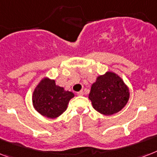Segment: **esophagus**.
Listing matches in <instances>:
<instances>
[{"mask_svg":"<svg viewBox=\"0 0 157 157\" xmlns=\"http://www.w3.org/2000/svg\"><path fill=\"white\" fill-rule=\"evenodd\" d=\"M77 95H78V96H83V95H84V91H83V90L79 91L78 93H77Z\"/></svg>","mask_w":157,"mask_h":157,"instance_id":"esophagus-1","label":"esophagus"}]
</instances>
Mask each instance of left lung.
Wrapping results in <instances>:
<instances>
[{
    "label": "left lung",
    "instance_id": "8db88e82",
    "mask_svg": "<svg viewBox=\"0 0 157 157\" xmlns=\"http://www.w3.org/2000/svg\"><path fill=\"white\" fill-rule=\"evenodd\" d=\"M129 89L120 76L107 72L92 85L89 98L93 107L104 115L120 111L129 100Z\"/></svg>",
    "mask_w": 157,
    "mask_h": 157
}]
</instances>
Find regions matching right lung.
Returning <instances> with one entry per match:
<instances>
[{
    "mask_svg": "<svg viewBox=\"0 0 157 157\" xmlns=\"http://www.w3.org/2000/svg\"><path fill=\"white\" fill-rule=\"evenodd\" d=\"M73 97V93L56 85L55 80L43 78L34 89L32 102L39 114L47 118H55L65 111Z\"/></svg>",
    "mask_w": 157,
    "mask_h": 157,
    "instance_id": "add662e5",
    "label": "right lung"
}]
</instances>
